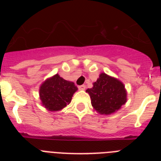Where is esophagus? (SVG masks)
<instances>
[{
  "label": "esophagus",
  "instance_id": "34e87169",
  "mask_svg": "<svg viewBox=\"0 0 161 161\" xmlns=\"http://www.w3.org/2000/svg\"><path fill=\"white\" fill-rule=\"evenodd\" d=\"M78 89H79L80 90H85V85H79V86H78Z\"/></svg>",
  "mask_w": 161,
  "mask_h": 161
}]
</instances>
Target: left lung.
Here are the masks:
<instances>
[{
  "label": "left lung",
  "mask_w": 161,
  "mask_h": 161,
  "mask_svg": "<svg viewBox=\"0 0 161 161\" xmlns=\"http://www.w3.org/2000/svg\"><path fill=\"white\" fill-rule=\"evenodd\" d=\"M91 98V104L98 113H114L126 102V93L123 84L119 80L102 73L93 87L86 90Z\"/></svg>",
  "instance_id": "obj_1"
}]
</instances>
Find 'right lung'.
I'll list each match as a JSON object with an SVG mask.
<instances>
[{
  "mask_svg": "<svg viewBox=\"0 0 161 161\" xmlns=\"http://www.w3.org/2000/svg\"><path fill=\"white\" fill-rule=\"evenodd\" d=\"M76 90L77 87L73 82L68 81L56 74L42 83L39 95L42 105L47 109L56 111L70 103Z\"/></svg>",
  "mask_w": 161,
  "mask_h": 161,
  "instance_id": "1",
  "label": "right lung"
}]
</instances>
